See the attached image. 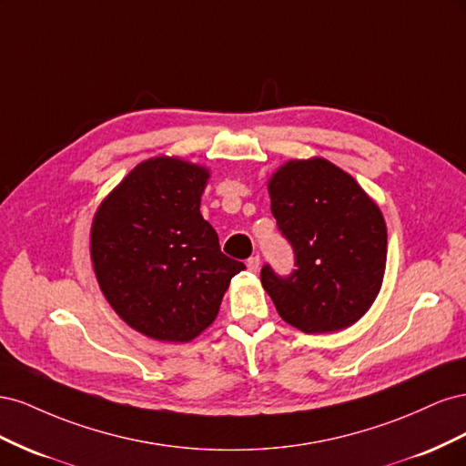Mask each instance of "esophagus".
I'll use <instances>...</instances> for the list:
<instances>
[{
    "instance_id": "esophagus-1",
    "label": "esophagus",
    "mask_w": 466,
    "mask_h": 466,
    "mask_svg": "<svg viewBox=\"0 0 466 466\" xmlns=\"http://www.w3.org/2000/svg\"><path fill=\"white\" fill-rule=\"evenodd\" d=\"M247 268H248V272L257 274L258 268H260V257H250V258L247 260Z\"/></svg>"
}]
</instances>
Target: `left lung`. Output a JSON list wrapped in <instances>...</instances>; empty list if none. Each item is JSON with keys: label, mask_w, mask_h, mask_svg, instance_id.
I'll return each mask as SVG.
<instances>
[{"label": "left lung", "mask_w": 466, "mask_h": 466, "mask_svg": "<svg viewBox=\"0 0 466 466\" xmlns=\"http://www.w3.org/2000/svg\"><path fill=\"white\" fill-rule=\"evenodd\" d=\"M270 208L295 250V270L260 281L276 311L307 334L358 322L377 299L387 266V223L356 178L324 157L289 159L268 178Z\"/></svg>", "instance_id": "obj_1"}]
</instances>
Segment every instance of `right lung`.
Returning <instances> with one entry per match:
<instances>
[{"instance_id": "obj_1", "label": "right lung", "mask_w": 466, "mask_h": 466, "mask_svg": "<svg viewBox=\"0 0 466 466\" xmlns=\"http://www.w3.org/2000/svg\"><path fill=\"white\" fill-rule=\"evenodd\" d=\"M209 168L151 157L126 175L96 208L91 262L103 295L136 332L190 342L219 313L229 281L245 270L219 248L200 200Z\"/></svg>"}]
</instances>
